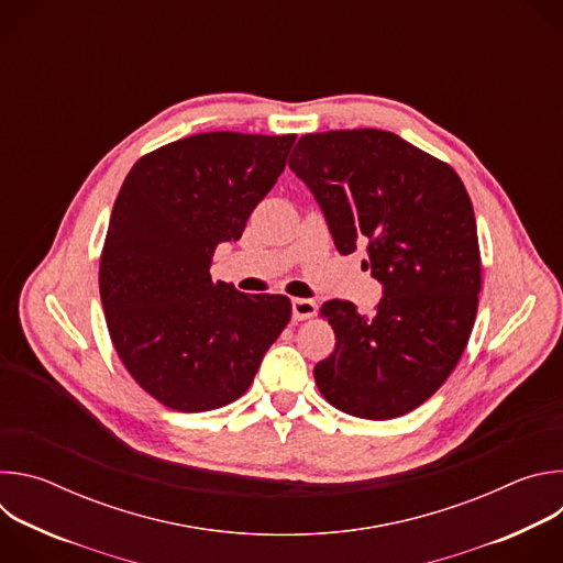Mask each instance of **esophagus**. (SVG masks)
Returning <instances> with one entry per match:
<instances>
[{
	"label": "esophagus",
	"mask_w": 563,
	"mask_h": 563,
	"mask_svg": "<svg viewBox=\"0 0 563 563\" xmlns=\"http://www.w3.org/2000/svg\"><path fill=\"white\" fill-rule=\"evenodd\" d=\"M291 311H294V320H307L316 313V302L309 298H294Z\"/></svg>",
	"instance_id": "esophagus-1"
}]
</instances>
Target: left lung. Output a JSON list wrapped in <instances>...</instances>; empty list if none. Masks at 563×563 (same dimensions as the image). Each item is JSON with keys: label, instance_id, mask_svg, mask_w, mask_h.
Returning <instances> with one entry per match:
<instances>
[{"label": "left lung", "instance_id": "left-lung-1", "mask_svg": "<svg viewBox=\"0 0 563 563\" xmlns=\"http://www.w3.org/2000/svg\"><path fill=\"white\" fill-rule=\"evenodd\" d=\"M289 169L323 209L336 250L367 245L376 313L328 300L336 334L313 378L336 410L387 421L419 408L456 367L476 318L481 252L472 200L443 159L380 129L307 133Z\"/></svg>", "mask_w": 563, "mask_h": 563}]
</instances>
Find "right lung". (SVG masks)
Instances as JSON below:
<instances>
[{
    "mask_svg": "<svg viewBox=\"0 0 563 563\" xmlns=\"http://www.w3.org/2000/svg\"><path fill=\"white\" fill-rule=\"evenodd\" d=\"M296 135L196 133L142 155L115 198L100 256V298L133 380L178 412L243 396L291 318L280 294L211 280L283 174Z\"/></svg>",
    "mask_w": 563,
    "mask_h": 563,
    "instance_id": "right-lung-1",
    "label": "right lung"
}]
</instances>
